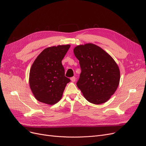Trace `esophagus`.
<instances>
[{
  "instance_id": "34e87169",
  "label": "esophagus",
  "mask_w": 146,
  "mask_h": 146,
  "mask_svg": "<svg viewBox=\"0 0 146 146\" xmlns=\"http://www.w3.org/2000/svg\"><path fill=\"white\" fill-rule=\"evenodd\" d=\"M76 78L75 77H72L70 78V80H71V82H76Z\"/></svg>"
}]
</instances>
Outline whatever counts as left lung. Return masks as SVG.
I'll return each instance as SVG.
<instances>
[{
	"mask_svg": "<svg viewBox=\"0 0 146 146\" xmlns=\"http://www.w3.org/2000/svg\"><path fill=\"white\" fill-rule=\"evenodd\" d=\"M74 53L81 68L77 85L90 103L101 104L114 94L120 81V70L108 53L92 43L78 45Z\"/></svg>",
	"mask_w": 146,
	"mask_h": 146,
	"instance_id": "obj_1",
	"label": "left lung"
}]
</instances>
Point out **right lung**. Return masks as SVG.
I'll return each instance as SVG.
<instances>
[{"mask_svg": "<svg viewBox=\"0 0 146 146\" xmlns=\"http://www.w3.org/2000/svg\"><path fill=\"white\" fill-rule=\"evenodd\" d=\"M70 45L52 46L43 50L30 68L29 85L35 99L40 102L54 105L62 98L70 79L64 76L61 63Z\"/></svg>", "mask_w": 146, "mask_h": 146, "instance_id": "obj_1", "label": "right lung"}]
</instances>
